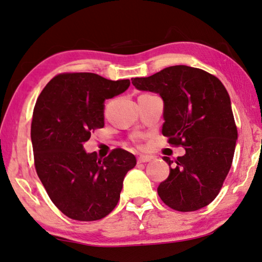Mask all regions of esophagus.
<instances>
[{
	"label": "esophagus",
	"mask_w": 262,
	"mask_h": 262,
	"mask_svg": "<svg viewBox=\"0 0 262 262\" xmlns=\"http://www.w3.org/2000/svg\"><path fill=\"white\" fill-rule=\"evenodd\" d=\"M152 160V157L151 156H141L139 157V159H137V163H149V161Z\"/></svg>",
	"instance_id": "34e87169"
}]
</instances>
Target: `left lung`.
<instances>
[{
	"instance_id": "obj_1",
	"label": "left lung",
	"mask_w": 262,
	"mask_h": 262,
	"mask_svg": "<svg viewBox=\"0 0 262 262\" xmlns=\"http://www.w3.org/2000/svg\"><path fill=\"white\" fill-rule=\"evenodd\" d=\"M132 83L160 95L163 135L169 144L185 149L175 161L163 158L170 168L157 189L161 201L179 212L205 207L220 192L236 146L237 127L225 85L206 71L185 65L134 78Z\"/></svg>"
}]
</instances>
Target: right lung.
Listing matches in <instances>:
<instances>
[{
    "instance_id": "obj_1",
    "label": "right lung",
    "mask_w": 262,
    "mask_h": 262,
    "mask_svg": "<svg viewBox=\"0 0 262 262\" xmlns=\"http://www.w3.org/2000/svg\"><path fill=\"white\" fill-rule=\"evenodd\" d=\"M129 80L88 72L61 73L37 97L31 126L34 166L51 202L73 220L95 221L113 211L135 156L115 149L105 158L83 143L104 127V102L125 92Z\"/></svg>"
}]
</instances>
